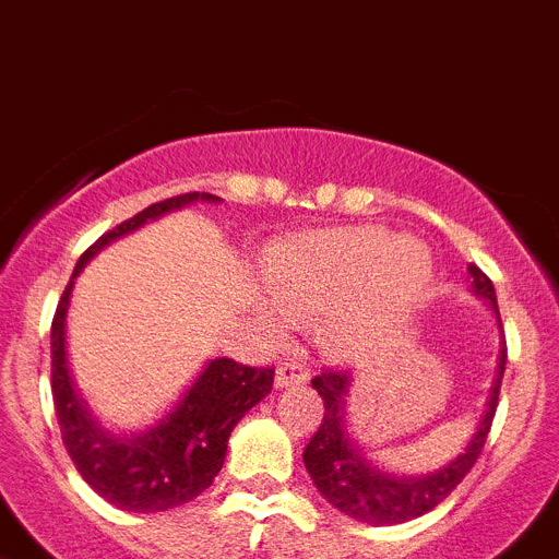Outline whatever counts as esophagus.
Returning <instances> with one entry per match:
<instances>
[{
	"mask_svg": "<svg viewBox=\"0 0 559 559\" xmlns=\"http://www.w3.org/2000/svg\"><path fill=\"white\" fill-rule=\"evenodd\" d=\"M309 379V370H306V365H300V361H281L278 370H275V386L278 390H284V386H292V384H304V381Z\"/></svg>",
	"mask_w": 559,
	"mask_h": 559,
	"instance_id": "obj_1",
	"label": "esophagus"
}]
</instances>
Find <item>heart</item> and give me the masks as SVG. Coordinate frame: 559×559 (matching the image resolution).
<instances>
[{"instance_id":"b5f03b06","label":"heart","mask_w":559,"mask_h":559,"mask_svg":"<svg viewBox=\"0 0 559 559\" xmlns=\"http://www.w3.org/2000/svg\"><path fill=\"white\" fill-rule=\"evenodd\" d=\"M431 259L424 245L395 239L384 228L314 230L275 245L264 255V284L284 314L323 311V345L331 354H356L379 334L386 317L424 289Z\"/></svg>"}]
</instances>
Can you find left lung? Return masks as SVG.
Segmentation results:
<instances>
[{"mask_svg": "<svg viewBox=\"0 0 559 559\" xmlns=\"http://www.w3.org/2000/svg\"><path fill=\"white\" fill-rule=\"evenodd\" d=\"M467 273L474 278V289L479 292L481 298L490 300L492 309L499 311L496 289H492V281L487 278L485 270L471 264ZM504 365L507 342L501 345L499 373L492 381L487 412L481 417L474 440L467 442V449L451 465H445L437 474L420 476V479H395V476L381 474L370 462H365V456L350 442L348 429H345L348 426V420H345V399H348L350 390V373L342 370V367H323V373H317L311 379V386L317 390V395H323L325 412L317 431L311 435L309 445L304 449L306 471H309L320 496L329 499L336 510L356 518V521H365V524H404V521L435 510L471 474V467L476 465L481 449H485L492 417H496V406H499Z\"/></svg>", "mask_w": 559, "mask_h": 559, "instance_id": "left-lung-1", "label": "left lung"}]
</instances>
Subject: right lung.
<instances>
[{
  "mask_svg": "<svg viewBox=\"0 0 559 559\" xmlns=\"http://www.w3.org/2000/svg\"><path fill=\"white\" fill-rule=\"evenodd\" d=\"M194 200H217L209 192H189L147 205L135 217L108 230L80 255L72 281L67 284L52 317V401L58 415L60 440L74 467L88 485L119 510L164 512L198 499L214 481L228 451L234 426L273 390L275 367H250L234 359L209 361L194 386L158 426L133 440H114L97 429L83 401L74 392L67 365V309L74 275L97 250L130 234L147 219L189 205Z\"/></svg>",
  "mask_w": 559,
  "mask_h": 559,
  "instance_id": "right-lung-1",
  "label": "right lung"
}]
</instances>
